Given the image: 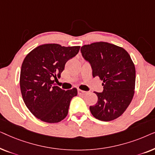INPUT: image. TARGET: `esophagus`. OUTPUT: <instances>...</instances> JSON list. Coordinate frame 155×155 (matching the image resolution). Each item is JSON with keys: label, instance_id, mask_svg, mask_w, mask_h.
<instances>
[{"label": "esophagus", "instance_id": "obj_1", "mask_svg": "<svg viewBox=\"0 0 155 155\" xmlns=\"http://www.w3.org/2000/svg\"><path fill=\"white\" fill-rule=\"evenodd\" d=\"M86 93H87V92H85V91L78 90V94H80V95H84L86 94Z\"/></svg>", "mask_w": 155, "mask_h": 155}]
</instances>
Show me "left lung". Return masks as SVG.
<instances>
[{
  "label": "left lung",
  "mask_w": 155,
  "mask_h": 155,
  "mask_svg": "<svg viewBox=\"0 0 155 155\" xmlns=\"http://www.w3.org/2000/svg\"><path fill=\"white\" fill-rule=\"evenodd\" d=\"M82 56L90 63L92 76L103 81L102 92H96L98 101L90 106L97 119L110 121L121 116L135 92V68L124 48L107 42H95L81 47Z\"/></svg>",
  "instance_id": "1"
}]
</instances>
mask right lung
<instances>
[{"label":"right lung","mask_w":155,"mask_h":155,"mask_svg":"<svg viewBox=\"0 0 155 155\" xmlns=\"http://www.w3.org/2000/svg\"><path fill=\"white\" fill-rule=\"evenodd\" d=\"M80 46L57 44L40 45L29 53L21 67L20 84L24 102L35 117L54 124L66 117L76 88L65 91L56 86L65 65L79 52Z\"/></svg>","instance_id":"1"}]
</instances>
